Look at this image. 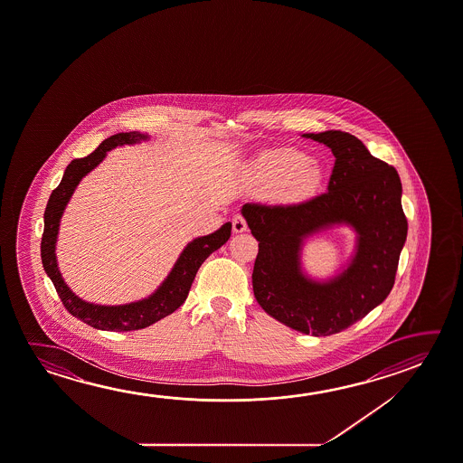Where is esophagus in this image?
Segmentation results:
<instances>
[{"instance_id": "esophagus-1", "label": "esophagus", "mask_w": 463, "mask_h": 463, "mask_svg": "<svg viewBox=\"0 0 463 463\" xmlns=\"http://www.w3.org/2000/svg\"><path fill=\"white\" fill-rule=\"evenodd\" d=\"M232 229H234V232H245L249 229L247 221L242 214H235L234 220H232Z\"/></svg>"}]
</instances>
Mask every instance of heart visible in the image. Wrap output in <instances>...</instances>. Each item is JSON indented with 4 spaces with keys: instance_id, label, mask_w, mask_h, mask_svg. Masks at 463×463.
I'll return each instance as SVG.
<instances>
[{
    "instance_id": "1",
    "label": "heart",
    "mask_w": 463,
    "mask_h": 463,
    "mask_svg": "<svg viewBox=\"0 0 463 463\" xmlns=\"http://www.w3.org/2000/svg\"><path fill=\"white\" fill-rule=\"evenodd\" d=\"M258 175L268 185H280L288 195L311 189L318 179V167L294 148H276L261 153L257 159Z\"/></svg>"
}]
</instances>
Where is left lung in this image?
<instances>
[{"label": "left lung", "instance_id": "1", "mask_svg": "<svg viewBox=\"0 0 463 463\" xmlns=\"http://www.w3.org/2000/svg\"><path fill=\"white\" fill-rule=\"evenodd\" d=\"M331 148L327 192L290 205L245 203L242 214L258 241L253 294L263 310L296 331L331 335L352 326L394 288L407 218L401 177L342 130L304 134ZM339 222L359 232L356 258L329 283L308 280L298 253L307 234Z\"/></svg>", "mask_w": 463, "mask_h": 463}]
</instances>
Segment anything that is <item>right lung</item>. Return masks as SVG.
Here are the masks:
<instances>
[{"label":"right lung","instance_id":"1","mask_svg":"<svg viewBox=\"0 0 463 463\" xmlns=\"http://www.w3.org/2000/svg\"><path fill=\"white\" fill-rule=\"evenodd\" d=\"M142 138H146V137L138 132H121V134L105 138L99 144V148L90 153L89 156L72 159L71 165L64 171L61 183L52 192L50 200L46 203L45 228H43V235H42V245H40L42 263H43L46 274L53 282L54 288L61 298L64 308L72 317L84 321L89 326L95 327V329L136 331V329L150 326L159 319L171 315L185 302L198 268L202 266L206 258L212 255L213 251L218 250L222 243L228 242V239L231 237L232 226H231V222H226L216 232L205 235V237H198L194 242H190L185 247V250L181 253L171 274L161 284V288L152 297L136 302V304L119 305V307L87 304L69 290L68 286L62 280L61 274L58 271L56 255H54L60 220H61L64 208L68 205L69 198L76 189L77 184L80 183V179L87 173H90L93 167L99 165V161L107 156V152L118 145L136 144Z\"/></svg>","mask_w":463,"mask_h":463}]
</instances>
